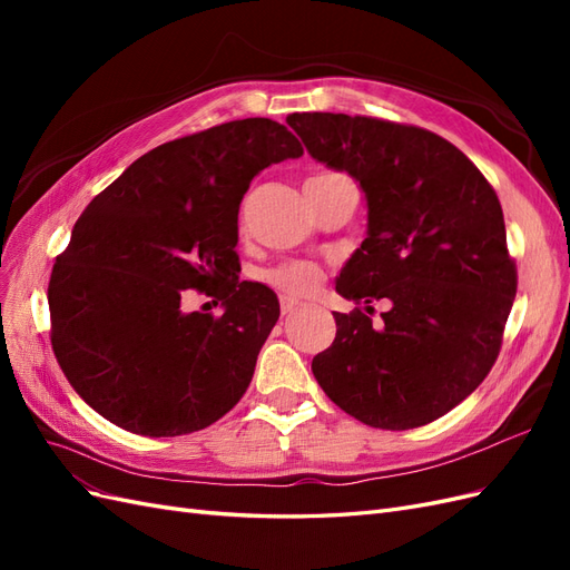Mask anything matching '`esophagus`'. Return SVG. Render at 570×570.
Segmentation results:
<instances>
[{"label":"esophagus","instance_id":"obj_1","mask_svg":"<svg viewBox=\"0 0 570 570\" xmlns=\"http://www.w3.org/2000/svg\"><path fill=\"white\" fill-rule=\"evenodd\" d=\"M302 306L299 299H292V297H281V312L287 316L292 312H297V308Z\"/></svg>","mask_w":570,"mask_h":570}]
</instances>
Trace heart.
I'll list each match as a JSON object with an SVG mask.
<instances>
[{
	"label": "heart",
	"instance_id": "obj_1",
	"mask_svg": "<svg viewBox=\"0 0 570 570\" xmlns=\"http://www.w3.org/2000/svg\"><path fill=\"white\" fill-rule=\"evenodd\" d=\"M337 174H331V170H321V174L308 176L306 180H325V178H333ZM321 278V271L318 266L308 264V262H287L275 266L271 271H266L264 281L268 285H273L275 289L287 292V295H304V292L312 289Z\"/></svg>",
	"mask_w": 570,
	"mask_h": 570
}]
</instances>
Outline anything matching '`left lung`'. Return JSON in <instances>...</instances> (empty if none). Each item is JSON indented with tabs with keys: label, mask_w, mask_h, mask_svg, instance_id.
I'll list each match as a JSON object with an SVG mask.
<instances>
[{
	"label": "left lung",
	"mask_w": 570,
	"mask_h": 570,
	"mask_svg": "<svg viewBox=\"0 0 570 570\" xmlns=\"http://www.w3.org/2000/svg\"><path fill=\"white\" fill-rule=\"evenodd\" d=\"M287 126L366 193V239L335 289L356 304L390 302L381 325L361 308L335 314L337 335L312 361L316 381L371 428L433 423L485 381L502 347L519 285L502 204L475 164L430 130L318 111L292 114Z\"/></svg>",
	"instance_id": "1"
}]
</instances>
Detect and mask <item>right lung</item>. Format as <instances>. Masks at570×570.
I'll return each instance as SVG.
<instances>
[{
  "label": "right lung",
  "instance_id": "1",
  "mask_svg": "<svg viewBox=\"0 0 570 570\" xmlns=\"http://www.w3.org/2000/svg\"><path fill=\"white\" fill-rule=\"evenodd\" d=\"M302 154L271 118L230 120L147 151L88 204L47 299L51 350L99 416L176 438L239 402L281 316L273 289L237 275L239 202L256 174ZM189 288L224 314L185 313Z\"/></svg>",
  "mask_w": 570,
  "mask_h": 570
}]
</instances>
